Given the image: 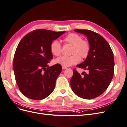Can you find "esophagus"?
<instances>
[{
  "label": "esophagus",
  "mask_w": 127,
  "mask_h": 127,
  "mask_svg": "<svg viewBox=\"0 0 127 127\" xmlns=\"http://www.w3.org/2000/svg\"><path fill=\"white\" fill-rule=\"evenodd\" d=\"M62 68H63V69H67V67H64V66H63V67H62Z\"/></svg>",
  "instance_id": "34e87169"
}]
</instances>
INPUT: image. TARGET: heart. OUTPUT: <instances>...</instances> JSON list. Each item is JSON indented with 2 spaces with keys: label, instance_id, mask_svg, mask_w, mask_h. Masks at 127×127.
Masks as SVG:
<instances>
[{
  "label": "heart",
  "instance_id": "heart-1",
  "mask_svg": "<svg viewBox=\"0 0 127 127\" xmlns=\"http://www.w3.org/2000/svg\"><path fill=\"white\" fill-rule=\"evenodd\" d=\"M65 43L71 46V56L60 57L55 60L56 64L64 67H69L78 64L80 60V57L85 59L90 52V44L88 41L82 40V37L75 33H70L64 39ZM50 51L55 56L61 55L60 43L57 40H54L50 44Z\"/></svg>",
  "mask_w": 127,
  "mask_h": 127
}]
</instances>
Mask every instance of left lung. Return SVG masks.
I'll list each match as a JSON object with an SVG mask.
<instances>
[{
  "instance_id": "8db88e82",
  "label": "left lung",
  "mask_w": 127,
  "mask_h": 127,
  "mask_svg": "<svg viewBox=\"0 0 127 127\" xmlns=\"http://www.w3.org/2000/svg\"><path fill=\"white\" fill-rule=\"evenodd\" d=\"M86 36L90 52L85 61L77 67L88 70L82 76L76 70L70 80L74 93L84 99H93L105 92L114 74V57L109 44L99 34L88 30H75ZM84 75V74H83Z\"/></svg>"
}]
</instances>
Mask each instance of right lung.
<instances>
[{
	"label": "right lung",
	"instance_id": "add662e5",
	"mask_svg": "<svg viewBox=\"0 0 127 127\" xmlns=\"http://www.w3.org/2000/svg\"><path fill=\"white\" fill-rule=\"evenodd\" d=\"M65 32L37 30L19 43L14 57V72L19 89L26 97L41 100L54 90L62 67L58 64L48 65L53 58L50 44Z\"/></svg>",
	"mask_w": 127,
	"mask_h": 127
}]
</instances>
